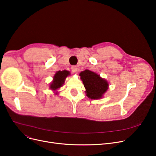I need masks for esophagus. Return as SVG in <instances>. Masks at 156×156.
I'll return each mask as SVG.
<instances>
[{"instance_id": "obj_1", "label": "esophagus", "mask_w": 156, "mask_h": 156, "mask_svg": "<svg viewBox=\"0 0 156 156\" xmlns=\"http://www.w3.org/2000/svg\"><path fill=\"white\" fill-rule=\"evenodd\" d=\"M71 70L73 73H76L78 70V68L76 66H73L71 67Z\"/></svg>"}]
</instances>
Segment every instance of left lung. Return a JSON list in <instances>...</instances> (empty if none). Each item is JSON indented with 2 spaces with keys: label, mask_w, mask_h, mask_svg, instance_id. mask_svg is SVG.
I'll list each match as a JSON object with an SVG mask.
<instances>
[{
  "label": "left lung",
  "mask_w": 156,
  "mask_h": 156,
  "mask_svg": "<svg viewBox=\"0 0 156 156\" xmlns=\"http://www.w3.org/2000/svg\"><path fill=\"white\" fill-rule=\"evenodd\" d=\"M81 79L86 88V94L91 99H99L107 91L109 84L108 81L99 75L89 70H85L80 73Z\"/></svg>",
  "instance_id": "obj_1"
}]
</instances>
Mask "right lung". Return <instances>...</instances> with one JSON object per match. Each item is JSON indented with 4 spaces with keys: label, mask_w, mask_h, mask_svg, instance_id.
Instances as JSON below:
<instances>
[{
    "label": "right lung",
    "mask_w": 156,
    "mask_h": 156,
    "mask_svg": "<svg viewBox=\"0 0 156 156\" xmlns=\"http://www.w3.org/2000/svg\"><path fill=\"white\" fill-rule=\"evenodd\" d=\"M69 75V72L68 71H57L54 76L52 82L50 86L51 89L55 90L62 86L64 83L66 78Z\"/></svg>",
    "instance_id": "1"
}]
</instances>
